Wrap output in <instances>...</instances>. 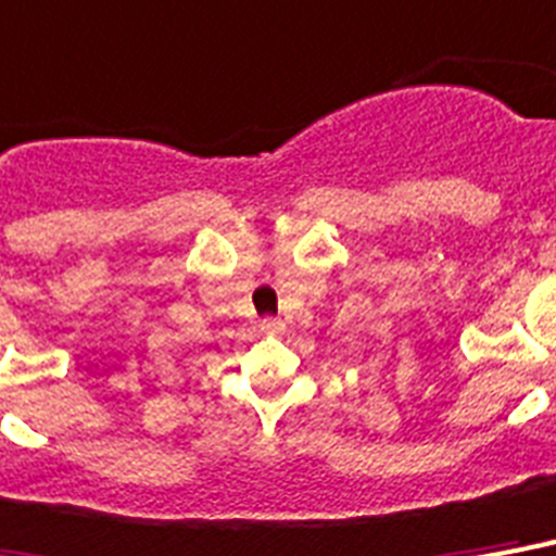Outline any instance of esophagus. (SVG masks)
<instances>
[{"instance_id":"esophagus-1","label":"esophagus","mask_w":556,"mask_h":556,"mask_svg":"<svg viewBox=\"0 0 556 556\" xmlns=\"http://www.w3.org/2000/svg\"><path fill=\"white\" fill-rule=\"evenodd\" d=\"M283 327V321L281 318H273V316H266L264 321H261V330H264V333H278V330H281Z\"/></svg>"}]
</instances>
